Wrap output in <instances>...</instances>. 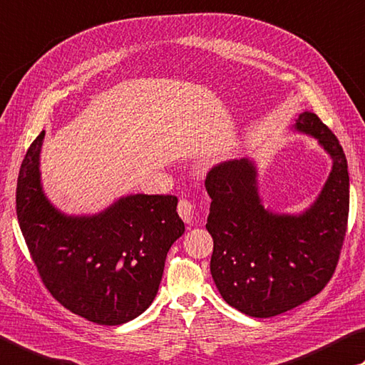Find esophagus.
<instances>
[{"mask_svg":"<svg viewBox=\"0 0 365 365\" xmlns=\"http://www.w3.org/2000/svg\"><path fill=\"white\" fill-rule=\"evenodd\" d=\"M177 212L178 215L182 217V220L185 223H193L195 220V205L188 200H180L177 205Z\"/></svg>","mask_w":365,"mask_h":365,"instance_id":"obj_1","label":"esophagus"}]
</instances>
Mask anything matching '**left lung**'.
Wrapping results in <instances>:
<instances>
[{
	"label": "left lung",
	"instance_id": "obj_1",
	"mask_svg": "<svg viewBox=\"0 0 365 365\" xmlns=\"http://www.w3.org/2000/svg\"><path fill=\"white\" fill-rule=\"evenodd\" d=\"M295 128L314 135L334 160L326 187L302 215L263 209L247 160L217 164L205 177L210 274L225 302L252 317L286 313L319 294L332 279L346 236L349 175L339 138L309 111Z\"/></svg>",
	"mask_w": 365,
	"mask_h": 365
}]
</instances>
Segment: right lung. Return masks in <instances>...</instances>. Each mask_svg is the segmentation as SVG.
I'll list each match as a JSON object with an SVG mask.
<instances>
[{"mask_svg":"<svg viewBox=\"0 0 365 365\" xmlns=\"http://www.w3.org/2000/svg\"><path fill=\"white\" fill-rule=\"evenodd\" d=\"M39 134L22 161L16 190L19 227L39 277L56 300L101 326L147 309L164 262L185 225L174 195H132L94 217H65L39 185Z\"/></svg>","mask_w":365,"mask_h":365,"instance_id":"right-lung-1","label":"right lung"}]
</instances>
